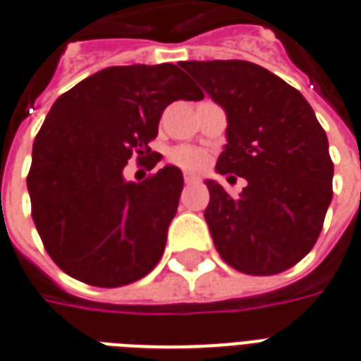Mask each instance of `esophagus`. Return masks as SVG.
<instances>
[{
    "instance_id": "obj_1",
    "label": "esophagus",
    "mask_w": 361,
    "mask_h": 361,
    "mask_svg": "<svg viewBox=\"0 0 361 361\" xmlns=\"http://www.w3.org/2000/svg\"><path fill=\"white\" fill-rule=\"evenodd\" d=\"M183 181H185L188 185H191V183H197V181H199V178L191 176V173H185V176H183Z\"/></svg>"
}]
</instances>
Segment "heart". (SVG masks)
Here are the masks:
<instances>
[{
	"label": "heart",
	"instance_id": "b5f03b06",
	"mask_svg": "<svg viewBox=\"0 0 361 361\" xmlns=\"http://www.w3.org/2000/svg\"><path fill=\"white\" fill-rule=\"evenodd\" d=\"M170 160L183 170H189V172H201L207 168V162H209V158L203 150L195 149V147H185V145L176 147L170 152Z\"/></svg>",
	"mask_w": 361,
	"mask_h": 361
}]
</instances>
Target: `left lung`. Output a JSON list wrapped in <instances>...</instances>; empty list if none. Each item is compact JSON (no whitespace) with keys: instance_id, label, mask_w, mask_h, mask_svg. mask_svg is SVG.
Returning <instances> with one entry per match:
<instances>
[{"instance_id":"obj_1","label":"left lung","mask_w":361,"mask_h":361,"mask_svg":"<svg viewBox=\"0 0 361 361\" xmlns=\"http://www.w3.org/2000/svg\"><path fill=\"white\" fill-rule=\"evenodd\" d=\"M181 67L226 111L216 172L247 180L235 199L219 181H204L211 193L204 220L214 247L245 274L286 271L315 245L333 199V160L315 111L300 90L251 61Z\"/></svg>"}]
</instances>
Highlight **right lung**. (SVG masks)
<instances>
[{
  "label": "right lung",
  "instance_id": "1",
  "mask_svg": "<svg viewBox=\"0 0 361 361\" xmlns=\"http://www.w3.org/2000/svg\"><path fill=\"white\" fill-rule=\"evenodd\" d=\"M201 100L173 63L106 67L54 102L32 145L27 188L32 220L69 276L116 288L149 274L164 253L183 176L168 164L127 181V160L152 158L149 142L173 100Z\"/></svg>",
  "mask_w": 361,
  "mask_h": 361
}]
</instances>
